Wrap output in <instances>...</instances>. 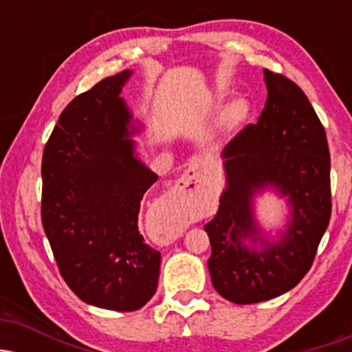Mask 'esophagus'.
<instances>
[{"mask_svg":"<svg viewBox=\"0 0 352 352\" xmlns=\"http://www.w3.org/2000/svg\"><path fill=\"white\" fill-rule=\"evenodd\" d=\"M200 177H201L200 165L197 162H192L188 165V168L185 170L184 175L177 180L175 188L177 190H188V192H192V190H195L197 187H199Z\"/></svg>","mask_w":352,"mask_h":352,"instance_id":"obj_1","label":"esophagus"}]
</instances>
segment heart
<instances>
[{
  "mask_svg": "<svg viewBox=\"0 0 352 352\" xmlns=\"http://www.w3.org/2000/svg\"><path fill=\"white\" fill-rule=\"evenodd\" d=\"M250 112V102L245 98H235L221 109L220 119H218V129L223 132L233 131L246 119Z\"/></svg>",
  "mask_w": 352,
  "mask_h": 352,
  "instance_id": "b5f03b06",
  "label": "heart"
}]
</instances>
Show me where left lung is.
Wrapping results in <instances>:
<instances>
[{"mask_svg":"<svg viewBox=\"0 0 352 352\" xmlns=\"http://www.w3.org/2000/svg\"><path fill=\"white\" fill-rule=\"evenodd\" d=\"M263 72L265 109L221 153L227 188L217 215L205 225L213 288L236 305L273 300L294 288L309 272L331 218L324 127L300 86L283 74ZM265 188L289 197L290 223L276 244L261 236L254 220L252 197Z\"/></svg>","mask_w":352,"mask_h":352,"instance_id":"1","label":"left lung"}]
</instances>
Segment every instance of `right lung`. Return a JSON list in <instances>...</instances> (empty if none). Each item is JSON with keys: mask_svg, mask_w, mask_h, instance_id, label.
<instances>
[{"mask_svg": "<svg viewBox=\"0 0 352 352\" xmlns=\"http://www.w3.org/2000/svg\"><path fill=\"white\" fill-rule=\"evenodd\" d=\"M132 71L102 79L60 112L43 152V228L60 276L84 302L140 309L157 292L160 252L139 232L157 175L135 155L139 129L120 98Z\"/></svg>", "mask_w": 352, "mask_h": 352, "instance_id": "right-lung-1", "label": "right lung"}]
</instances>
